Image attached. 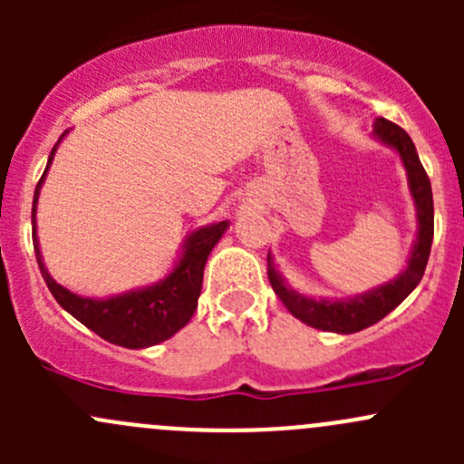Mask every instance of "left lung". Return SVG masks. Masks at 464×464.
<instances>
[{
    "label": "left lung",
    "instance_id": "left-lung-1",
    "mask_svg": "<svg viewBox=\"0 0 464 464\" xmlns=\"http://www.w3.org/2000/svg\"><path fill=\"white\" fill-rule=\"evenodd\" d=\"M372 139L400 157L401 166L406 170V181H409V193L413 198L415 218H418V231H415L413 246H411L406 266L388 283L377 285L363 294L345 298H314L296 292L292 285L285 280L283 271L276 265L274 256H266V276L274 287L276 296L283 301L289 314L296 316L305 325L316 327L323 332H334V334H353V332L366 330L375 325L383 316L391 314L411 292L422 280L424 269H427L429 254H431L433 242V193L431 181L420 163L418 150L409 134L395 123L386 119H377L372 125Z\"/></svg>",
    "mask_w": 464,
    "mask_h": 464
}]
</instances>
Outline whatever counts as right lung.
<instances>
[{
  "mask_svg": "<svg viewBox=\"0 0 464 464\" xmlns=\"http://www.w3.org/2000/svg\"><path fill=\"white\" fill-rule=\"evenodd\" d=\"M67 134L69 132H64L55 143V148L51 150L46 170L42 179L37 181L35 195H33V249H35L42 278H44L46 287H49V292L53 294V298L60 303L63 310H67L73 319L81 321L82 325H87L89 330L96 332L101 339L110 341V343L121 345V348L141 350L168 341L193 319L195 310H198V298L202 294L206 260H208L213 246L222 240L231 222L224 219V222L193 228L186 236V240L181 242L179 254L172 260L168 274L159 278L157 283L101 298L73 294L72 289L55 283L53 276L46 269L40 251V240H37L35 219L42 184H44L46 172L53 163L55 150H58V145L63 143Z\"/></svg>",
  "mask_w": 464,
  "mask_h": 464,
  "instance_id": "add662e5",
  "label": "right lung"
}]
</instances>
